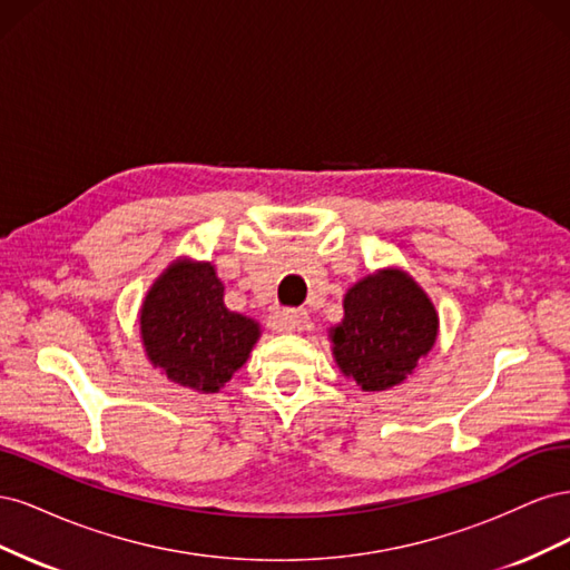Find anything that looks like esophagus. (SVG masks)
Segmentation results:
<instances>
[{"instance_id": "esophagus-1", "label": "esophagus", "mask_w": 570, "mask_h": 570, "mask_svg": "<svg viewBox=\"0 0 570 570\" xmlns=\"http://www.w3.org/2000/svg\"><path fill=\"white\" fill-rule=\"evenodd\" d=\"M275 323H278L281 331H287V333L304 331L308 325V314L304 308H283V312L275 316Z\"/></svg>"}]
</instances>
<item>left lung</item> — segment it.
<instances>
[{
    "label": "left lung",
    "mask_w": 570,
    "mask_h": 570,
    "mask_svg": "<svg viewBox=\"0 0 570 570\" xmlns=\"http://www.w3.org/2000/svg\"><path fill=\"white\" fill-rule=\"evenodd\" d=\"M435 337V306L406 273L392 268L368 275L347 292L333 354L361 390L381 392L400 385L433 350Z\"/></svg>",
    "instance_id": "obj_1"
}]
</instances>
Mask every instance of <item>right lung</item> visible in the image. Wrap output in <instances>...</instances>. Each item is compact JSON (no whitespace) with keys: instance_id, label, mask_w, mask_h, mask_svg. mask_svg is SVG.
<instances>
[{"instance_id":"add662e5","label":"right lung","mask_w":570,"mask_h":570,"mask_svg":"<svg viewBox=\"0 0 570 570\" xmlns=\"http://www.w3.org/2000/svg\"><path fill=\"white\" fill-rule=\"evenodd\" d=\"M147 356L183 387L216 392L245 364L258 325L223 304L212 264H174L154 283L140 314Z\"/></svg>"}]
</instances>
